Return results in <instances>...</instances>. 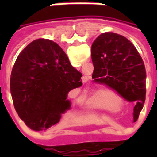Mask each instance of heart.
Here are the masks:
<instances>
[{"instance_id":"1","label":"heart","mask_w":157,"mask_h":157,"mask_svg":"<svg viewBox=\"0 0 157 157\" xmlns=\"http://www.w3.org/2000/svg\"><path fill=\"white\" fill-rule=\"evenodd\" d=\"M117 102L118 98L114 92L109 90H99L91 96L86 106L91 109L109 110L113 109V105Z\"/></svg>"}]
</instances>
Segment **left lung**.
Returning <instances> with one entry per match:
<instances>
[{"label":"left lung","mask_w":157,"mask_h":157,"mask_svg":"<svg viewBox=\"0 0 157 157\" xmlns=\"http://www.w3.org/2000/svg\"><path fill=\"white\" fill-rule=\"evenodd\" d=\"M93 82L105 84L128 102H135L137 121L145 100V68L137 49L128 39L115 33L99 35L92 45Z\"/></svg>","instance_id":"1"}]
</instances>
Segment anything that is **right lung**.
Returning <instances> with one entry per match:
<instances>
[{
  "instance_id": "add662e5",
  "label": "right lung",
  "mask_w": 157,
  "mask_h": 157,
  "mask_svg": "<svg viewBox=\"0 0 157 157\" xmlns=\"http://www.w3.org/2000/svg\"><path fill=\"white\" fill-rule=\"evenodd\" d=\"M82 76L56 43L31 42L17 56L11 75V93L20 118L35 131L57 124L71 109L68 93L82 85Z\"/></svg>"
}]
</instances>
